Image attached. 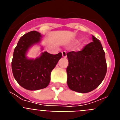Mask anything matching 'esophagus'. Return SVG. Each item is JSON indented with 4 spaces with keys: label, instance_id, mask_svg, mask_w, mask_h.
Returning <instances> with one entry per match:
<instances>
[{
    "label": "esophagus",
    "instance_id": "obj_1",
    "mask_svg": "<svg viewBox=\"0 0 120 120\" xmlns=\"http://www.w3.org/2000/svg\"><path fill=\"white\" fill-rule=\"evenodd\" d=\"M62 56H63L64 58H66V57H67V52H65V51H62Z\"/></svg>",
    "mask_w": 120,
    "mask_h": 120
}]
</instances>
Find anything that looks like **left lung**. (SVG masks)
Instances as JSON below:
<instances>
[{"label": "left lung", "instance_id": "obj_1", "mask_svg": "<svg viewBox=\"0 0 120 120\" xmlns=\"http://www.w3.org/2000/svg\"><path fill=\"white\" fill-rule=\"evenodd\" d=\"M93 42L81 50L67 53V85L70 90L86 93L100 85L107 71L105 53L99 40L93 35Z\"/></svg>", "mask_w": 120, "mask_h": 120}]
</instances>
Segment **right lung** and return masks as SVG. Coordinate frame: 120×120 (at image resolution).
I'll use <instances>...</instances> for the list:
<instances>
[{
    "instance_id": "obj_1",
    "label": "right lung",
    "mask_w": 120,
    "mask_h": 120,
    "mask_svg": "<svg viewBox=\"0 0 120 120\" xmlns=\"http://www.w3.org/2000/svg\"><path fill=\"white\" fill-rule=\"evenodd\" d=\"M41 37L35 30L27 33L20 38L14 51L11 63L14 77L20 85L30 91L47 87L51 72L62 57L61 52L52 55L44 52L35 59H27L26 55L29 48L40 43Z\"/></svg>"
}]
</instances>
